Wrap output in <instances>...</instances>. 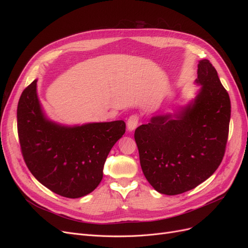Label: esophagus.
<instances>
[{
  "label": "esophagus",
  "mask_w": 248,
  "mask_h": 248,
  "mask_svg": "<svg viewBox=\"0 0 248 248\" xmlns=\"http://www.w3.org/2000/svg\"><path fill=\"white\" fill-rule=\"evenodd\" d=\"M139 121H140V117H139L138 114H132L131 116L128 117L126 125H127V129H128L129 132L134 131V129L138 126Z\"/></svg>",
  "instance_id": "1"
}]
</instances>
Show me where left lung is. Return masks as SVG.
Segmentation results:
<instances>
[{"mask_svg": "<svg viewBox=\"0 0 248 248\" xmlns=\"http://www.w3.org/2000/svg\"><path fill=\"white\" fill-rule=\"evenodd\" d=\"M197 96L175 114L153 116L137 127L135 140L142 173L153 188L178 195L209 178L225 154L231 104L209 60L198 64Z\"/></svg>", "mask_w": 248, "mask_h": 248, "instance_id": "left-lung-1", "label": "left lung"}]
</instances>
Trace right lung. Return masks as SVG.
Listing matches in <instances>:
<instances>
[{
  "label": "right lung",
  "instance_id": "add662e5",
  "mask_svg": "<svg viewBox=\"0 0 248 248\" xmlns=\"http://www.w3.org/2000/svg\"><path fill=\"white\" fill-rule=\"evenodd\" d=\"M18 136L24 161L46 188L66 198L93 192L125 123H93L65 126L49 121L37 96V80L26 87L17 108Z\"/></svg>",
  "mask_w": 248,
  "mask_h": 248
}]
</instances>
